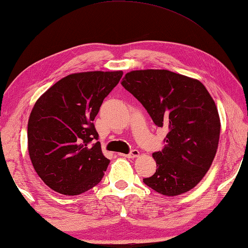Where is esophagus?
<instances>
[{
  "mask_svg": "<svg viewBox=\"0 0 248 248\" xmlns=\"http://www.w3.org/2000/svg\"><path fill=\"white\" fill-rule=\"evenodd\" d=\"M139 154H140V152L138 150H132L129 154H121V155H123V156H124V157H127V158H134V157L139 156Z\"/></svg>",
  "mask_w": 248,
  "mask_h": 248,
  "instance_id": "esophagus-1",
  "label": "esophagus"
}]
</instances>
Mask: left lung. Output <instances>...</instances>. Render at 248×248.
Wrapping results in <instances>:
<instances>
[{
	"label": "left lung",
	"mask_w": 248,
	"mask_h": 248,
	"mask_svg": "<svg viewBox=\"0 0 248 248\" xmlns=\"http://www.w3.org/2000/svg\"><path fill=\"white\" fill-rule=\"evenodd\" d=\"M121 85L157 127L169 130L164 149L153 153L156 171L143 183L165 196L189 191L209 170L219 144V112L209 92L198 79L167 70L131 71Z\"/></svg>",
	"instance_id": "1"
}]
</instances>
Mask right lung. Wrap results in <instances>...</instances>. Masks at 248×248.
Here are the masks:
<instances>
[{
	"mask_svg": "<svg viewBox=\"0 0 248 248\" xmlns=\"http://www.w3.org/2000/svg\"><path fill=\"white\" fill-rule=\"evenodd\" d=\"M123 74H70L36 102L28 120V152L36 173L52 190L75 196L103 179L110 161L102 152L93 121Z\"/></svg>",
	"mask_w": 248,
	"mask_h": 248,
	"instance_id": "1",
	"label": "right lung"
}]
</instances>
